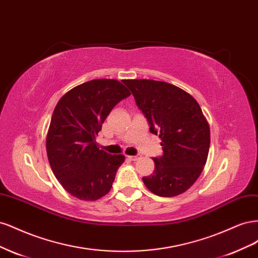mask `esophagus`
I'll return each instance as SVG.
<instances>
[{
	"mask_svg": "<svg viewBox=\"0 0 258 258\" xmlns=\"http://www.w3.org/2000/svg\"><path fill=\"white\" fill-rule=\"evenodd\" d=\"M141 158V155H137V156H128V159L132 160V161H137Z\"/></svg>",
	"mask_w": 258,
	"mask_h": 258,
	"instance_id": "34e87169",
	"label": "esophagus"
}]
</instances>
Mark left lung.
I'll list each match as a JSON object with an SVG mask.
<instances>
[{"label":"left lung","mask_w":258,"mask_h":258,"mask_svg":"<svg viewBox=\"0 0 258 258\" xmlns=\"http://www.w3.org/2000/svg\"><path fill=\"white\" fill-rule=\"evenodd\" d=\"M136 103L159 135L163 155L155 157V170L143 183L160 197L185 192L197 181L207 162L210 127L200 105L189 93L166 82L124 80Z\"/></svg>","instance_id":"obj_1"}]
</instances>
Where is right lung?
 <instances>
[{
	"label": "right lung",
	"instance_id": "obj_1",
	"mask_svg": "<svg viewBox=\"0 0 258 258\" xmlns=\"http://www.w3.org/2000/svg\"><path fill=\"white\" fill-rule=\"evenodd\" d=\"M130 95L118 81L92 80L68 91L54 107L46 151L54 176L72 196L93 201L111 190L124 156L100 150L96 137L113 107Z\"/></svg>",
	"mask_w": 258,
	"mask_h": 258
}]
</instances>
